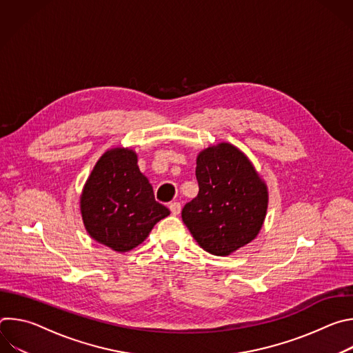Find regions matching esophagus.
I'll use <instances>...</instances> for the list:
<instances>
[{
  "label": "esophagus",
  "mask_w": 353,
  "mask_h": 353,
  "mask_svg": "<svg viewBox=\"0 0 353 353\" xmlns=\"http://www.w3.org/2000/svg\"><path fill=\"white\" fill-rule=\"evenodd\" d=\"M169 208H170V212L173 215H179L180 211H181V205H180V203H177V201H174V203H170Z\"/></svg>",
  "instance_id": "34e87169"
}]
</instances>
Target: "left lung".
I'll list each match as a JSON object with an SVG mask.
<instances>
[{
    "label": "left lung",
    "instance_id": "1",
    "mask_svg": "<svg viewBox=\"0 0 353 353\" xmlns=\"http://www.w3.org/2000/svg\"><path fill=\"white\" fill-rule=\"evenodd\" d=\"M195 177L199 191L184 205L181 219L205 251L229 256L259 234L267 187L245 155L226 142L198 155Z\"/></svg>",
    "mask_w": 353,
    "mask_h": 353
}]
</instances>
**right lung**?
<instances>
[{
	"mask_svg": "<svg viewBox=\"0 0 353 353\" xmlns=\"http://www.w3.org/2000/svg\"><path fill=\"white\" fill-rule=\"evenodd\" d=\"M81 212L88 233L119 253L141 244L170 214L139 172L135 152L124 148L99 159L83 188Z\"/></svg>",
	"mask_w": 353,
	"mask_h": 353,
	"instance_id": "obj_1",
	"label": "right lung"
}]
</instances>
